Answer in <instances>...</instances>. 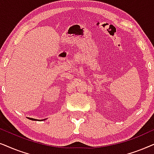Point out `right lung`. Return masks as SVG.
<instances>
[{
    "mask_svg": "<svg viewBox=\"0 0 154 154\" xmlns=\"http://www.w3.org/2000/svg\"><path fill=\"white\" fill-rule=\"evenodd\" d=\"M29 120H38L37 119H34V118H29ZM44 120H45V119H44Z\"/></svg>",
    "mask_w": 154,
    "mask_h": 154,
    "instance_id": "add662e5",
    "label": "right lung"
}]
</instances>
